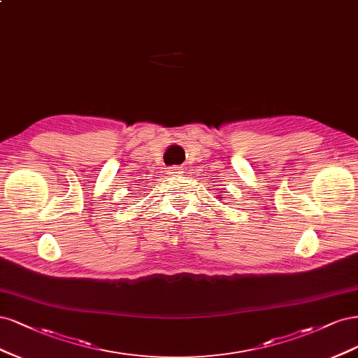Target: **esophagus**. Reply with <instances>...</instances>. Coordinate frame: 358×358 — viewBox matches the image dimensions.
<instances>
[{"mask_svg": "<svg viewBox=\"0 0 358 358\" xmlns=\"http://www.w3.org/2000/svg\"><path fill=\"white\" fill-rule=\"evenodd\" d=\"M182 166H169L168 169H166V174L169 176V177H177V176H181L182 174Z\"/></svg>", "mask_w": 358, "mask_h": 358, "instance_id": "esophagus-1", "label": "esophagus"}]
</instances>
